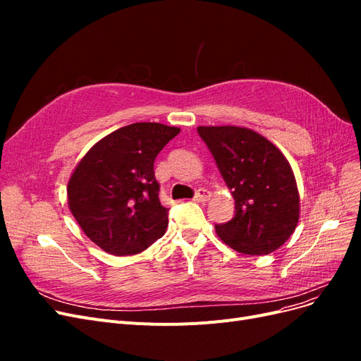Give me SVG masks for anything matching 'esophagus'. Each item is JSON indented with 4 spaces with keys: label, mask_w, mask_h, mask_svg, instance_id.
<instances>
[{
    "label": "esophagus",
    "mask_w": 361,
    "mask_h": 361,
    "mask_svg": "<svg viewBox=\"0 0 361 361\" xmlns=\"http://www.w3.org/2000/svg\"><path fill=\"white\" fill-rule=\"evenodd\" d=\"M209 199H211V192L207 191V190H199L197 192H195V195H194V200L195 202H200V203L207 202Z\"/></svg>",
    "instance_id": "obj_1"
}]
</instances>
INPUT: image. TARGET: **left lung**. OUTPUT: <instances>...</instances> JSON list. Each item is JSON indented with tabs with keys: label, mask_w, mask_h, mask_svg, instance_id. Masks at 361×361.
I'll return each mask as SVG.
<instances>
[{
	"label": "left lung",
	"mask_w": 361,
	"mask_h": 361,
	"mask_svg": "<svg viewBox=\"0 0 361 361\" xmlns=\"http://www.w3.org/2000/svg\"><path fill=\"white\" fill-rule=\"evenodd\" d=\"M235 199V216L216 224L238 253L268 255L285 244L300 220V192L286 157L268 138L241 126H199Z\"/></svg>",
	"instance_id": "1"
}]
</instances>
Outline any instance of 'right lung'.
<instances>
[{"mask_svg": "<svg viewBox=\"0 0 361 361\" xmlns=\"http://www.w3.org/2000/svg\"><path fill=\"white\" fill-rule=\"evenodd\" d=\"M179 128L140 122L108 134L76 164L68 204L82 232L104 251L130 256L167 231L169 209L159 202L157 155Z\"/></svg>", "mask_w": 361, "mask_h": 361, "instance_id": "right-lung-1", "label": "right lung"}]
</instances>
